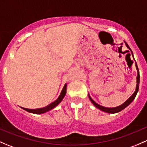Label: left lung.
Returning <instances> with one entry per match:
<instances>
[{
	"label": "left lung",
	"mask_w": 147,
	"mask_h": 147,
	"mask_svg": "<svg viewBox=\"0 0 147 147\" xmlns=\"http://www.w3.org/2000/svg\"><path fill=\"white\" fill-rule=\"evenodd\" d=\"M125 42V45L127 46V48L129 49V50H130V51L131 52V55H132L133 56V53H132V51H131V48L129 47V46L128 45V44L126 42ZM135 65H136V68H137V86H136V90L135 91H134V92L133 93L132 95L131 96V97H129V98L128 99V100H127L124 103H123L122 105H121L120 106H118L117 107H112V108H109V107H102L101 105H98V104L97 103V102H95L94 101V100L92 99V97H90V94H88V97H89V99L90 100V101H91L92 103L94 105V106L95 107H97V109H100V110L102 111V112H107V113H109V114H115V113H117V112H121V110H123L124 109H125L126 107H127V106H129V105H130V104L131 103V102H133V100H134V98H135L136 95H137V92H138V90H139V78H140V76H139V69H138V67H137V63H135Z\"/></svg>",
	"instance_id": "obj_1"
}]
</instances>
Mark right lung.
Listing matches in <instances>:
<instances>
[{
  "instance_id": "add662e5",
  "label": "right lung",
  "mask_w": 147,
  "mask_h": 147,
  "mask_svg": "<svg viewBox=\"0 0 147 147\" xmlns=\"http://www.w3.org/2000/svg\"><path fill=\"white\" fill-rule=\"evenodd\" d=\"M66 90H67V84H65L64 87L63 88V90H62L61 93H60V96L58 97V98H57L55 101L53 102V103L47 105V106L45 107L40 108V109H26V108H23V109H24L26 111H27V112H30V113L36 114V115H41V114L46 113V112H49V111L54 109L56 106H57V105L62 102V100H63L65 94H66Z\"/></svg>"
}]
</instances>
